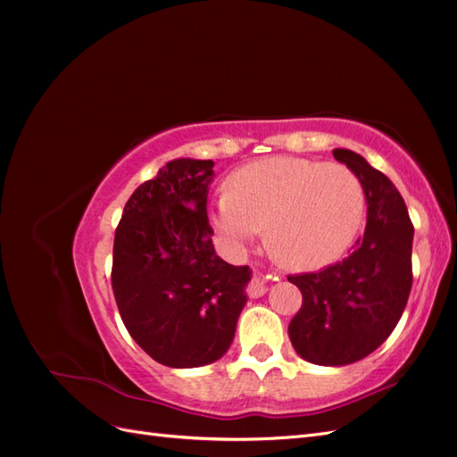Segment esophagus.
<instances>
[{
  "instance_id": "obj_1",
  "label": "esophagus",
  "mask_w": 457,
  "mask_h": 457,
  "mask_svg": "<svg viewBox=\"0 0 457 457\" xmlns=\"http://www.w3.org/2000/svg\"><path fill=\"white\" fill-rule=\"evenodd\" d=\"M247 292H250L252 297H259L267 292V286L265 282H262L259 276H255V278L250 282V287H247Z\"/></svg>"
}]
</instances>
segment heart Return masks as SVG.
I'll list each match as a JSON object with an SVG mask.
<instances>
[{
  "label": "heart",
  "instance_id": "b5f03b06",
  "mask_svg": "<svg viewBox=\"0 0 457 457\" xmlns=\"http://www.w3.org/2000/svg\"><path fill=\"white\" fill-rule=\"evenodd\" d=\"M364 207L361 179L347 165L276 156L230 175L212 223L238 247L265 227V244L276 261L294 270H316L349 250Z\"/></svg>",
  "mask_w": 457,
  "mask_h": 457
}]
</instances>
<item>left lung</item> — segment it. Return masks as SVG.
I'll use <instances>...</instances> for the list:
<instances>
[{
  "mask_svg": "<svg viewBox=\"0 0 457 457\" xmlns=\"http://www.w3.org/2000/svg\"><path fill=\"white\" fill-rule=\"evenodd\" d=\"M334 158L362 183L364 237L336 265L287 276L303 295L289 339L301 358L320 366L353 364L376 351L403 316L413 278V225L400 192L356 152L336 148Z\"/></svg>",
  "mask_w": 457,
  "mask_h": 457,
  "instance_id": "obj_1",
  "label": "left lung"
}]
</instances>
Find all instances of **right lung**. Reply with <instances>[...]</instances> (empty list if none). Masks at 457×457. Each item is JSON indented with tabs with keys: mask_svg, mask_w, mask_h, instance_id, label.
<instances>
[{
	"mask_svg": "<svg viewBox=\"0 0 457 457\" xmlns=\"http://www.w3.org/2000/svg\"><path fill=\"white\" fill-rule=\"evenodd\" d=\"M212 160L179 158L137 188L114 237L112 289L129 336L156 362L198 368L223 356L245 305L250 267L215 253L207 220Z\"/></svg>",
	"mask_w": 457,
	"mask_h": 457,
	"instance_id": "add662e5",
	"label": "right lung"
}]
</instances>
